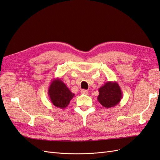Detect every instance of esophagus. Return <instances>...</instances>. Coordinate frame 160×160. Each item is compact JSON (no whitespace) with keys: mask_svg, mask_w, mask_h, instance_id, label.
<instances>
[{"mask_svg":"<svg viewBox=\"0 0 160 160\" xmlns=\"http://www.w3.org/2000/svg\"><path fill=\"white\" fill-rule=\"evenodd\" d=\"M81 93L82 94V95H88V91H87V90H82L81 91Z\"/></svg>","mask_w":160,"mask_h":160,"instance_id":"1","label":"esophagus"}]
</instances>
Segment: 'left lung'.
<instances>
[{
  "label": "left lung",
  "mask_w": 160,
  "mask_h": 160,
  "mask_svg": "<svg viewBox=\"0 0 160 160\" xmlns=\"http://www.w3.org/2000/svg\"><path fill=\"white\" fill-rule=\"evenodd\" d=\"M97 100L102 106L106 108L115 107L122 98V92L116 82H107L99 88Z\"/></svg>",
  "instance_id": "1"
}]
</instances>
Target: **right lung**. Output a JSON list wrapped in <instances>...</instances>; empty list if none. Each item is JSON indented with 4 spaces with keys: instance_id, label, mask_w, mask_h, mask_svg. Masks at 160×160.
Masks as SVG:
<instances>
[{
    "instance_id": "add662e5",
    "label": "right lung",
    "mask_w": 160,
    "mask_h": 160,
    "mask_svg": "<svg viewBox=\"0 0 160 160\" xmlns=\"http://www.w3.org/2000/svg\"><path fill=\"white\" fill-rule=\"evenodd\" d=\"M48 95L53 105L60 109L67 108L75 95L59 78H54L51 82L48 89Z\"/></svg>"
}]
</instances>
